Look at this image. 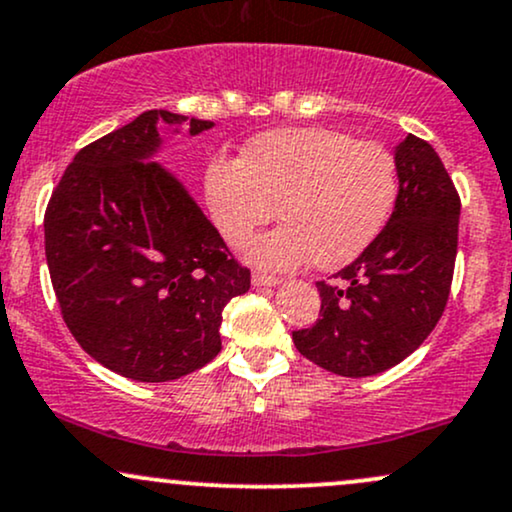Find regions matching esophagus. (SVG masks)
<instances>
[{
    "mask_svg": "<svg viewBox=\"0 0 512 512\" xmlns=\"http://www.w3.org/2000/svg\"><path fill=\"white\" fill-rule=\"evenodd\" d=\"M276 283H279V279H276V276L260 274V272L252 274V286H257V288H264V286H276Z\"/></svg>",
    "mask_w": 512,
    "mask_h": 512,
    "instance_id": "1",
    "label": "esophagus"
}]
</instances>
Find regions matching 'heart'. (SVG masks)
I'll use <instances>...</instances> for the list:
<instances>
[{"label":"heart","mask_w":512,"mask_h":512,"mask_svg":"<svg viewBox=\"0 0 512 512\" xmlns=\"http://www.w3.org/2000/svg\"><path fill=\"white\" fill-rule=\"evenodd\" d=\"M205 197L231 248H243L279 209L283 226L248 248L257 267L293 269L312 260L334 272L360 257L389 224L398 166L381 143L338 128H279L252 138L238 162L214 159Z\"/></svg>","instance_id":"heart-1"}]
</instances>
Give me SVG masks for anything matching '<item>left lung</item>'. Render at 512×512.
I'll use <instances>...</instances> for the list:
<instances>
[{
    "instance_id": "1",
    "label": "left lung",
    "mask_w": 512,
    "mask_h": 512,
    "mask_svg": "<svg viewBox=\"0 0 512 512\" xmlns=\"http://www.w3.org/2000/svg\"><path fill=\"white\" fill-rule=\"evenodd\" d=\"M398 197L389 224L346 269L317 281L315 326L293 331L300 355L341 377H372L422 346L451 293L460 197L427 140L396 147Z\"/></svg>"
}]
</instances>
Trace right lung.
Instances as JSON below:
<instances>
[{"label":"right lung","instance_id":"right-lung-1","mask_svg":"<svg viewBox=\"0 0 512 512\" xmlns=\"http://www.w3.org/2000/svg\"><path fill=\"white\" fill-rule=\"evenodd\" d=\"M157 123L212 121L150 109L78 152L45 212L61 317L90 357L133 381H171L221 350V312L250 288L183 183L152 162ZM178 133V128H176Z\"/></svg>","mask_w":512,"mask_h":512}]
</instances>
